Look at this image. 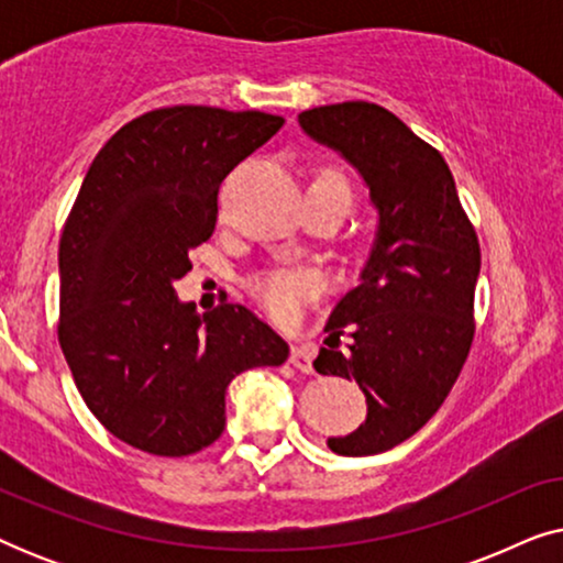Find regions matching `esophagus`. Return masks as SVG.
I'll list each match as a JSON object with an SVG mask.
<instances>
[{"label":"esophagus","instance_id":"obj_1","mask_svg":"<svg viewBox=\"0 0 563 563\" xmlns=\"http://www.w3.org/2000/svg\"><path fill=\"white\" fill-rule=\"evenodd\" d=\"M289 364L299 368L302 374H312V353L307 351V345H291Z\"/></svg>","mask_w":563,"mask_h":563}]
</instances>
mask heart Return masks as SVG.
<instances>
[{"instance_id": "1", "label": "heart", "mask_w": 563, "mask_h": 563, "mask_svg": "<svg viewBox=\"0 0 563 563\" xmlns=\"http://www.w3.org/2000/svg\"><path fill=\"white\" fill-rule=\"evenodd\" d=\"M310 184H322L351 197L345 176L335 168H322ZM249 289L256 302L279 322H291L302 312V307L322 289V276L312 266H272L258 272L249 282Z\"/></svg>"}]
</instances>
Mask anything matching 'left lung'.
<instances>
[{
  "label": "left lung",
  "mask_w": 563,
  "mask_h": 563,
  "mask_svg": "<svg viewBox=\"0 0 563 563\" xmlns=\"http://www.w3.org/2000/svg\"><path fill=\"white\" fill-rule=\"evenodd\" d=\"M297 120L356 168L379 214L361 279L335 305L312 364L366 395V420L328 438L330 451L374 456L418 433L459 379L474 341L479 241L449 164L389 110L341 102Z\"/></svg>",
  "instance_id": "8db88e82"
}]
</instances>
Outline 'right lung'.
<instances>
[{
    "label": "right lung",
    "mask_w": 563,
    "mask_h": 563,
    "mask_svg": "<svg viewBox=\"0 0 563 563\" xmlns=\"http://www.w3.org/2000/svg\"><path fill=\"white\" fill-rule=\"evenodd\" d=\"M284 125L279 114L176 104L122 125L91 161L58 245V343L76 389L114 438L189 456L225 430L241 372L289 345L243 305L199 314L174 282L210 241L218 191Z\"/></svg>",
    "instance_id": "right-lung-1"
}]
</instances>
